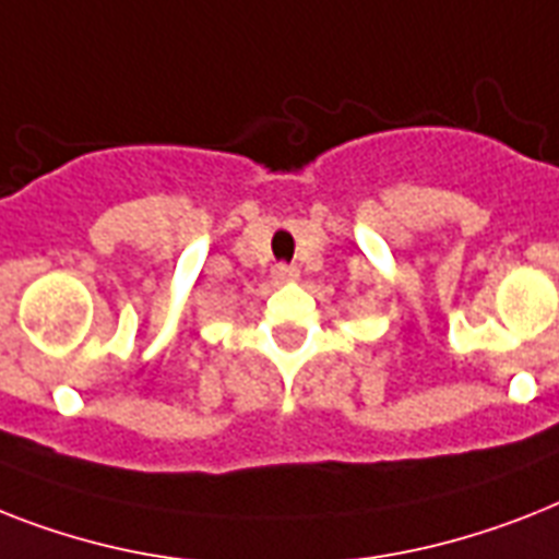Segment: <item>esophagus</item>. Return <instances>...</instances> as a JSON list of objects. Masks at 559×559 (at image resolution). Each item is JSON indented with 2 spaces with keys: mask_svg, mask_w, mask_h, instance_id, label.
<instances>
[{
  "mask_svg": "<svg viewBox=\"0 0 559 559\" xmlns=\"http://www.w3.org/2000/svg\"><path fill=\"white\" fill-rule=\"evenodd\" d=\"M272 278L278 281V284H287V281H295L298 278V270L289 264H275L272 266Z\"/></svg>",
  "mask_w": 559,
  "mask_h": 559,
  "instance_id": "obj_1",
  "label": "esophagus"
}]
</instances>
